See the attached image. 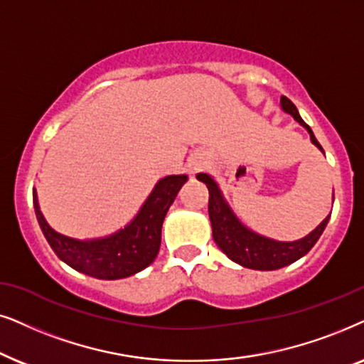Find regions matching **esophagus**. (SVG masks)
<instances>
[{
    "instance_id": "esophagus-1",
    "label": "esophagus",
    "mask_w": 364,
    "mask_h": 364,
    "mask_svg": "<svg viewBox=\"0 0 364 364\" xmlns=\"http://www.w3.org/2000/svg\"><path fill=\"white\" fill-rule=\"evenodd\" d=\"M208 166V158L203 156V154H196L190 159V173L195 174L201 169H205Z\"/></svg>"
}]
</instances>
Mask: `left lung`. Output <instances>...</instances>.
I'll return each instance as SVG.
<instances>
[{
  "instance_id": "obj_1",
  "label": "left lung",
  "mask_w": 364,
  "mask_h": 364,
  "mask_svg": "<svg viewBox=\"0 0 364 364\" xmlns=\"http://www.w3.org/2000/svg\"><path fill=\"white\" fill-rule=\"evenodd\" d=\"M281 109L284 113L291 114L299 124L309 133V139L318 149H321V144L314 138L311 128L304 123L301 116H299L296 106L289 101L287 96H281ZM324 153V151H323ZM196 178L203 181L210 191V201H208V213H210V221L213 228V240L220 246V250L225 253L228 258L235 263H238L245 268L259 269V271H273L279 269L283 266H288L303 258L309 250L316 245L319 236L323 235L324 228H326L329 216L328 215L319 225L314 228L311 232L296 241H278L271 240L268 236L258 235L248 226L238 220L231 206L223 196V191L218 186V183L213 179L210 174L198 173Z\"/></svg>"
}]
</instances>
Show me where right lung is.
I'll return each instance as SVG.
<instances>
[{
  "mask_svg": "<svg viewBox=\"0 0 364 364\" xmlns=\"http://www.w3.org/2000/svg\"><path fill=\"white\" fill-rule=\"evenodd\" d=\"M186 181V174H169L159 179L136 216L124 228L103 238L76 240L53 230L40 210L35 188L33 205L43 235L58 258L93 278L121 279L148 268L156 258L164 216Z\"/></svg>",
  "mask_w": 364,
  "mask_h": 364,
  "instance_id": "right-lung-1",
  "label": "right lung"
}]
</instances>
